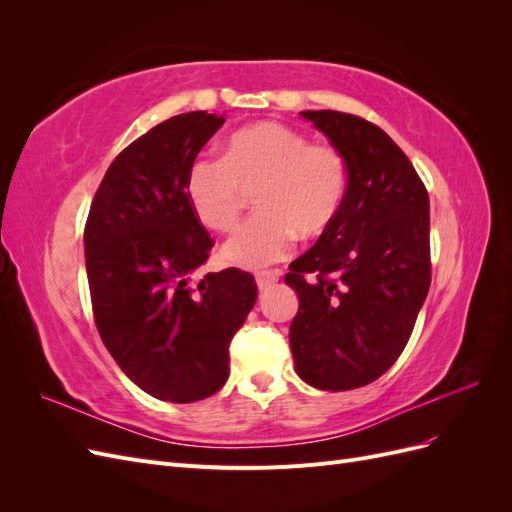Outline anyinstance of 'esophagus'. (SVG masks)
<instances>
[{"label":"esophagus","mask_w":512,"mask_h":512,"mask_svg":"<svg viewBox=\"0 0 512 512\" xmlns=\"http://www.w3.org/2000/svg\"><path fill=\"white\" fill-rule=\"evenodd\" d=\"M277 277H280V273H277V271H262V273H258V275H256L258 290L262 292V290L271 288V286L277 282Z\"/></svg>","instance_id":"obj_1"}]
</instances>
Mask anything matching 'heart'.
<instances>
[{
    "instance_id": "b5f03b06",
    "label": "heart",
    "mask_w": 512,
    "mask_h": 512,
    "mask_svg": "<svg viewBox=\"0 0 512 512\" xmlns=\"http://www.w3.org/2000/svg\"><path fill=\"white\" fill-rule=\"evenodd\" d=\"M348 190V162L329 143L309 138L284 123L260 121L232 132L224 158H198L185 179L196 220L211 230L235 226L247 194L256 215L222 245L224 262L262 269L282 260L294 237L314 239L342 209Z\"/></svg>"
}]
</instances>
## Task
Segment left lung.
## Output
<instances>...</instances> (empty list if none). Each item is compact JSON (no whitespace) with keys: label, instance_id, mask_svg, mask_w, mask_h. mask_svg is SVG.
Segmentation results:
<instances>
[{"label":"left lung","instance_id":"1","mask_svg":"<svg viewBox=\"0 0 512 512\" xmlns=\"http://www.w3.org/2000/svg\"><path fill=\"white\" fill-rule=\"evenodd\" d=\"M348 162L333 224L290 265L294 369L320 391L378 380L406 348L431 282L429 196L393 138L337 111H303ZM310 277L307 278L306 275Z\"/></svg>","mask_w":512,"mask_h":512}]
</instances>
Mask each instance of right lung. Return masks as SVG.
I'll use <instances>...</instances> for the list:
<instances>
[{
    "label": "right lung",
    "mask_w": 512,
    "mask_h": 512,
    "mask_svg": "<svg viewBox=\"0 0 512 512\" xmlns=\"http://www.w3.org/2000/svg\"><path fill=\"white\" fill-rule=\"evenodd\" d=\"M224 115H175L123 149L89 209L85 265L96 327L138 389L173 404L218 393L228 344L256 303L254 277L207 273L213 241L185 194L198 151Z\"/></svg>",
    "instance_id": "obj_1"
}]
</instances>
